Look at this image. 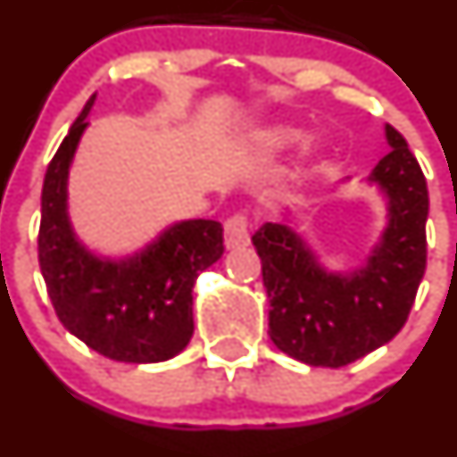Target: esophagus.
I'll return each instance as SVG.
<instances>
[{
  "instance_id": "esophagus-1",
  "label": "esophagus",
  "mask_w": 457,
  "mask_h": 457,
  "mask_svg": "<svg viewBox=\"0 0 457 457\" xmlns=\"http://www.w3.org/2000/svg\"><path fill=\"white\" fill-rule=\"evenodd\" d=\"M251 237H248V220L246 215H233L224 224V244H227L228 251L235 248L248 246Z\"/></svg>"
}]
</instances>
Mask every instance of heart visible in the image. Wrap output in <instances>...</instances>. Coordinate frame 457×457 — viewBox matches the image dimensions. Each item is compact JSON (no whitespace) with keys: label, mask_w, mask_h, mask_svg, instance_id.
I'll return each instance as SVG.
<instances>
[{"label":"heart","mask_w":457,"mask_h":457,"mask_svg":"<svg viewBox=\"0 0 457 457\" xmlns=\"http://www.w3.org/2000/svg\"><path fill=\"white\" fill-rule=\"evenodd\" d=\"M297 135L300 133H297L295 129H291V126H282V124L264 126L262 130H257L255 137H253V142H255V146L264 148V151H278V148H284V146H288L291 142H295ZM315 151H318V146L311 142L302 148V155L311 157Z\"/></svg>","instance_id":"obj_1"}]
</instances>
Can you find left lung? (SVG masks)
<instances>
[{
    "label": "left lung",
    "instance_id": "8db88e82",
    "mask_svg": "<svg viewBox=\"0 0 457 457\" xmlns=\"http://www.w3.org/2000/svg\"><path fill=\"white\" fill-rule=\"evenodd\" d=\"M391 151L369 182L386 197V228L371 255L333 273L287 224L253 235L269 295V336L282 353L311 367H345L380 349L404 327L427 269V179L406 139L384 126Z\"/></svg>",
    "mask_w": 457,
    "mask_h": 457
}]
</instances>
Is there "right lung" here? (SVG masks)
<instances>
[{"label": "right lung", "instance_id": "obj_1", "mask_svg": "<svg viewBox=\"0 0 457 457\" xmlns=\"http://www.w3.org/2000/svg\"><path fill=\"white\" fill-rule=\"evenodd\" d=\"M93 104L95 95L44 178L39 269L57 318L86 346L115 362H164L191 342L193 287L222 257V224L178 222L124 260L90 253L71 227L69 170Z\"/></svg>", "mask_w": 457, "mask_h": 457}]
</instances>
